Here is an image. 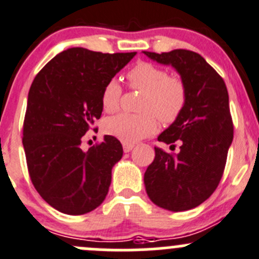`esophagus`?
<instances>
[{
	"instance_id": "1",
	"label": "esophagus",
	"mask_w": 259,
	"mask_h": 259,
	"mask_svg": "<svg viewBox=\"0 0 259 259\" xmlns=\"http://www.w3.org/2000/svg\"><path fill=\"white\" fill-rule=\"evenodd\" d=\"M133 147H135V146H133L132 143H123V151H124V152H130V151L132 150Z\"/></svg>"
}]
</instances>
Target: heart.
<instances>
[{
    "instance_id": "heart-1",
    "label": "heart",
    "mask_w": 259,
    "mask_h": 259,
    "mask_svg": "<svg viewBox=\"0 0 259 259\" xmlns=\"http://www.w3.org/2000/svg\"><path fill=\"white\" fill-rule=\"evenodd\" d=\"M130 88L142 91L141 113H119L104 123V131L124 143H133L156 132L157 118L171 124L181 116L188 103V88L183 79L168 75V71L148 61H138L126 74ZM122 87L117 79H109L101 93L106 112L117 111L121 103Z\"/></svg>"
}]
</instances>
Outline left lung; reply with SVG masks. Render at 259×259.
<instances>
[{
  "label": "left lung",
  "mask_w": 259,
  "mask_h": 259,
  "mask_svg": "<svg viewBox=\"0 0 259 259\" xmlns=\"http://www.w3.org/2000/svg\"><path fill=\"white\" fill-rule=\"evenodd\" d=\"M143 53L157 63L172 65L188 88L184 112L157 138L174 147L180 141V152L155 147V160L145 172L146 191L160 208L189 210L215 191L224 172L233 141L227 85L198 53L184 49Z\"/></svg>",
  "instance_id": "8db88e82"
}]
</instances>
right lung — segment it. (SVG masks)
Masks as SVG:
<instances>
[{
  "label": "right lung",
  "mask_w": 259,
  "mask_h": 259,
  "mask_svg": "<svg viewBox=\"0 0 259 259\" xmlns=\"http://www.w3.org/2000/svg\"><path fill=\"white\" fill-rule=\"evenodd\" d=\"M135 55L68 49L30 87L22 130L27 170L40 196L61 213H89L108 194L112 167L123 155L121 142L104 136L83 151L81 138L101 118L104 84Z\"/></svg>",
  "instance_id": "add662e5"
}]
</instances>
